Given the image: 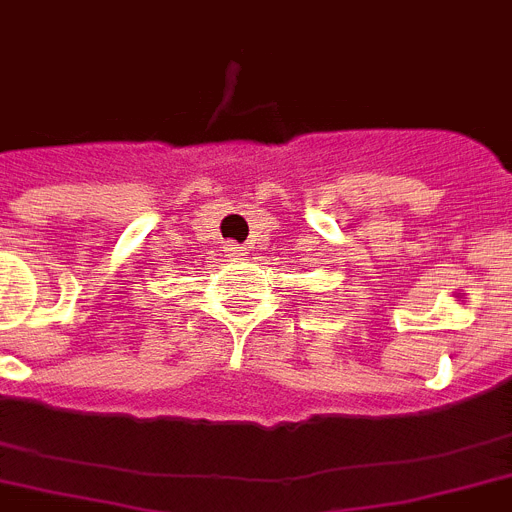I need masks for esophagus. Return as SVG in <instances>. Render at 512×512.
Segmentation results:
<instances>
[{
    "instance_id": "34e87169",
    "label": "esophagus",
    "mask_w": 512,
    "mask_h": 512,
    "mask_svg": "<svg viewBox=\"0 0 512 512\" xmlns=\"http://www.w3.org/2000/svg\"><path fill=\"white\" fill-rule=\"evenodd\" d=\"M224 252H226V255H229V257H234V260H239V257L244 255V247H239L237 242H229V244H226V247H224Z\"/></svg>"
}]
</instances>
